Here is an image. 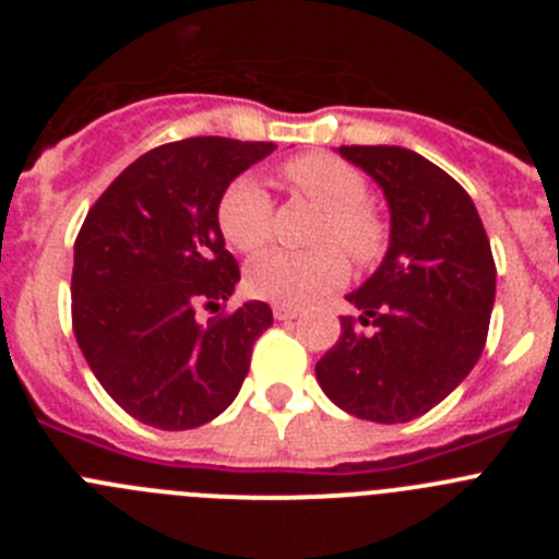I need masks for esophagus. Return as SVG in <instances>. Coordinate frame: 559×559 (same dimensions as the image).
I'll return each mask as SVG.
<instances>
[{"mask_svg":"<svg viewBox=\"0 0 559 559\" xmlns=\"http://www.w3.org/2000/svg\"><path fill=\"white\" fill-rule=\"evenodd\" d=\"M296 316H299V308H290V305H274V319L288 322V319H296Z\"/></svg>","mask_w":559,"mask_h":559,"instance_id":"34e87169","label":"esophagus"}]
</instances>
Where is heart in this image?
I'll use <instances>...</instances> for the list:
<instances>
[{
    "label": "heart",
    "instance_id": "obj_1",
    "mask_svg": "<svg viewBox=\"0 0 559 559\" xmlns=\"http://www.w3.org/2000/svg\"><path fill=\"white\" fill-rule=\"evenodd\" d=\"M283 173L302 199L324 212L316 243L341 245L358 265L374 263L383 254L386 224L364 201L367 181L360 170L330 153H305L290 159ZM271 195L260 179L240 176L221 199V231L237 251L257 254L271 240ZM340 250L322 246L310 254L271 251L251 263L246 285L269 302L310 305L347 280L349 263Z\"/></svg>",
    "mask_w": 559,
    "mask_h": 559
}]
</instances>
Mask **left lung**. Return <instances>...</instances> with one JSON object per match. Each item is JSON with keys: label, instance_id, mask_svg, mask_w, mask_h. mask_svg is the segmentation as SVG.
<instances>
[{"label": "left lung", "instance_id": "8db88e82", "mask_svg": "<svg viewBox=\"0 0 559 559\" xmlns=\"http://www.w3.org/2000/svg\"><path fill=\"white\" fill-rule=\"evenodd\" d=\"M338 153L383 190L389 249L347 302L358 324L316 364L335 406L372 423L423 417L481 358L496 263L476 204L426 156L397 145H341Z\"/></svg>", "mask_w": 559, "mask_h": 559}]
</instances>
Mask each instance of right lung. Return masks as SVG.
<instances>
[{
    "label": "right lung",
    "mask_w": 559,
    "mask_h": 559,
    "mask_svg": "<svg viewBox=\"0 0 559 559\" xmlns=\"http://www.w3.org/2000/svg\"><path fill=\"white\" fill-rule=\"evenodd\" d=\"M274 142L195 136L147 151L108 185L75 240L72 328L100 386L162 431L199 428L231 406L265 302L201 324L240 283L218 206L226 187Z\"/></svg>",
    "instance_id": "obj_1"
}]
</instances>
